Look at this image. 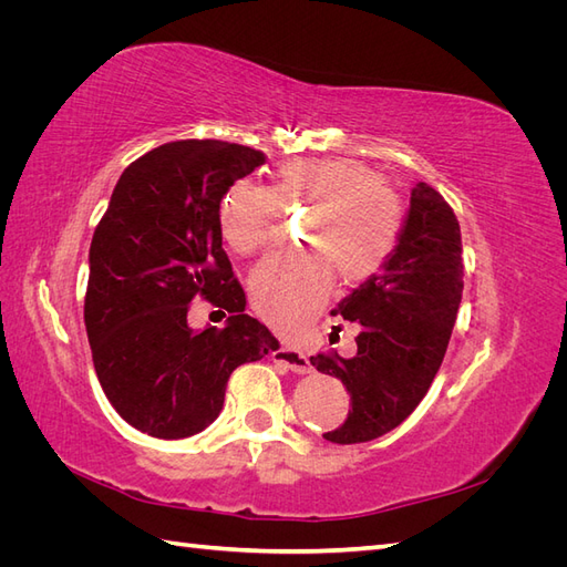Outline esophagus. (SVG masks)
<instances>
[{
  "instance_id": "obj_1",
  "label": "esophagus",
  "mask_w": 567,
  "mask_h": 567,
  "mask_svg": "<svg viewBox=\"0 0 567 567\" xmlns=\"http://www.w3.org/2000/svg\"><path fill=\"white\" fill-rule=\"evenodd\" d=\"M271 359L277 364H281V367H286V369H290V371H296V373H310L312 371V364H310V359H307L300 350H296V348H288V346H279L277 350L271 352Z\"/></svg>"
}]
</instances>
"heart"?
<instances>
[{"label":"heart","instance_id":"1","mask_svg":"<svg viewBox=\"0 0 567 567\" xmlns=\"http://www.w3.org/2000/svg\"><path fill=\"white\" fill-rule=\"evenodd\" d=\"M286 210L310 208L302 246L310 248L269 260L252 274V310L274 331L300 336L310 329L333 277L342 286L371 279L398 248L404 205L373 169L352 158H296L279 167L271 186L234 179L217 205V227L238 255L267 250Z\"/></svg>","mask_w":567,"mask_h":567}]
</instances>
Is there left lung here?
<instances>
[{
	"label": "left lung",
	"instance_id": "obj_1",
	"mask_svg": "<svg viewBox=\"0 0 567 567\" xmlns=\"http://www.w3.org/2000/svg\"><path fill=\"white\" fill-rule=\"evenodd\" d=\"M461 293L458 219L433 186L419 182L390 260L331 312L362 326L357 354L310 357L317 371L342 381L352 400L346 423L326 440H375L419 406L447 352Z\"/></svg>",
	"mask_w": 567,
	"mask_h": 567
}]
</instances>
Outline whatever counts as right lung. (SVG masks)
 I'll return each mask as SVG.
<instances>
[{
    "label": "right lung",
    "mask_w": 567,
    "mask_h": 567,
    "mask_svg": "<svg viewBox=\"0 0 567 567\" xmlns=\"http://www.w3.org/2000/svg\"><path fill=\"white\" fill-rule=\"evenodd\" d=\"M265 153L217 140L169 142L120 175L90 246L84 326L109 402L132 427L179 440L208 427L236 367L279 348L248 317L221 248L217 205ZM200 295L230 312L225 330L194 332Z\"/></svg>",
    "instance_id": "obj_1"
}]
</instances>
